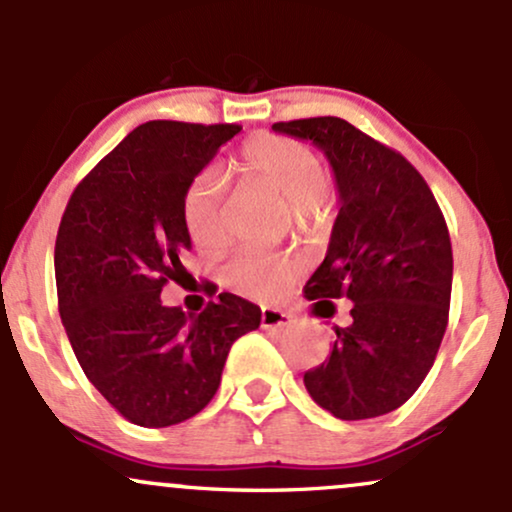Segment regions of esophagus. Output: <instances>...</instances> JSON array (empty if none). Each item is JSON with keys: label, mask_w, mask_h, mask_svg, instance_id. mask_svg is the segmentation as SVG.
Returning <instances> with one entry per match:
<instances>
[{"label": "esophagus", "mask_w": 512, "mask_h": 512, "mask_svg": "<svg viewBox=\"0 0 512 512\" xmlns=\"http://www.w3.org/2000/svg\"><path fill=\"white\" fill-rule=\"evenodd\" d=\"M260 325L264 330H272V332H284L291 330L293 327V317L284 310H276V308H262L260 315Z\"/></svg>", "instance_id": "esophagus-1"}]
</instances>
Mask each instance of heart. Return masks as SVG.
I'll return each instance as SVG.
<instances>
[{
    "label": "heart",
    "instance_id": "obj_1",
    "mask_svg": "<svg viewBox=\"0 0 512 512\" xmlns=\"http://www.w3.org/2000/svg\"><path fill=\"white\" fill-rule=\"evenodd\" d=\"M243 187L264 192L284 202L286 214L298 228H315L325 219V190L330 175L317 151L301 139L284 134H257L243 146L238 163ZM182 226L192 243L216 250L226 238V187L214 173H202L190 182L182 197ZM296 274L289 255L238 252L221 269L223 284L252 301H274Z\"/></svg>",
    "mask_w": 512,
    "mask_h": 512
}]
</instances>
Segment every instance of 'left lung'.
I'll return each mask as SVG.
<instances>
[{"mask_svg":"<svg viewBox=\"0 0 512 512\" xmlns=\"http://www.w3.org/2000/svg\"><path fill=\"white\" fill-rule=\"evenodd\" d=\"M272 129L325 151L342 204L303 291L320 317L334 315L332 298H349L351 325L334 327L330 356L305 370V390L342 421L390 414L424 383L448 327V223L419 170L342 117Z\"/></svg>","mask_w":512,"mask_h":512,"instance_id":"obj_1","label":"left lung"}]
</instances>
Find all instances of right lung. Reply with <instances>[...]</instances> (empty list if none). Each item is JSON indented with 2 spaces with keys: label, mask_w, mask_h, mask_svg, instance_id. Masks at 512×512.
Returning a JSON list of instances; mask_svg holds the SVG:
<instances>
[{
  "label": "right lung",
  "mask_w": 512,
  "mask_h": 512,
  "mask_svg": "<svg viewBox=\"0 0 512 512\" xmlns=\"http://www.w3.org/2000/svg\"><path fill=\"white\" fill-rule=\"evenodd\" d=\"M238 125L151 120L129 132L76 185L55 240L62 325L76 361L127 421L175 426L221 385L228 351L260 327L262 310L219 293L199 315L161 303L185 286L182 197Z\"/></svg>",
  "instance_id": "obj_1"
}]
</instances>
